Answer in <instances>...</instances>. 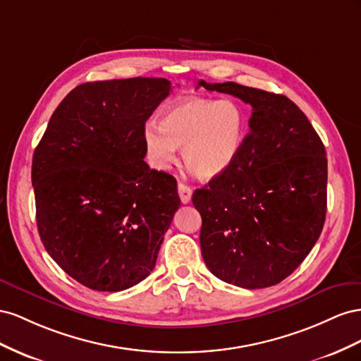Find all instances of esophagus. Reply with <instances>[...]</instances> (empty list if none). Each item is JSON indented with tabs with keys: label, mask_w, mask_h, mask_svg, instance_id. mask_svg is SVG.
I'll return each mask as SVG.
<instances>
[{
	"label": "esophagus",
	"mask_w": 361,
	"mask_h": 361,
	"mask_svg": "<svg viewBox=\"0 0 361 361\" xmlns=\"http://www.w3.org/2000/svg\"><path fill=\"white\" fill-rule=\"evenodd\" d=\"M178 195H180V200H181L183 204L190 202L192 188L188 186V184H184V183H178Z\"/></svg>",
	"instance_id": "1"
}]
</instances>
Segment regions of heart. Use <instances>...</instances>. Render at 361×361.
<instances>
[{"mask_svg": "<svg viewBox=\"0 0 361 361\" xmlns=\"http://www.w3.org/2000/svg\"><path fill=\"white\" fill-rule=\"evenodd\" d=\"M246 136L243 109L231 99L189 98L163 113L159 126L149 122L143 131L148 154L166 168L181 148L188 169L210 180L228 169L239 156Z\"/></svg>", "mask_w": 361, "mask_h": 361, "instance_id": "b5f03b06", "label": "heart"}]
</instances>
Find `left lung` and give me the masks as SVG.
Segmentation results:
<instances>
[{
  "label": "left lung",
  "instance_id": "obj_1",
  "mask_svg": "<svg viewBox=\"0 0 361 361\" xmlns=\"http://www.w3.org/2000/svg\"><path fill=\"white\" fill-rule=\"evenodd\" d=\"M198 86L252 107L239 156L192 195L202 218V259L228 284L275 286L304 262L322 233L325 147L302 110L284 95L233 81L201 80Z\"/></svg>",
  "mask_w": 361,
  "mask_h": 361
}]
</instances>
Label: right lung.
<instances>
[{"label":"right lung","instance_id":"right-lung-1","mask_svg":"<svg viewBox=\"0 0 361 361\" xmlns=\"http://www.w3.org/2000/svg\"><path fill=\"white\" fill-rule=\"evenodd\" d=\"M169 92L166 78L80 85L35 149L40 240L89 289L121 292L145 280L180 207L177 180L143 160L145 122Z\"/></svg>","mask_w":361,"mask_h":361}]
</instances>
